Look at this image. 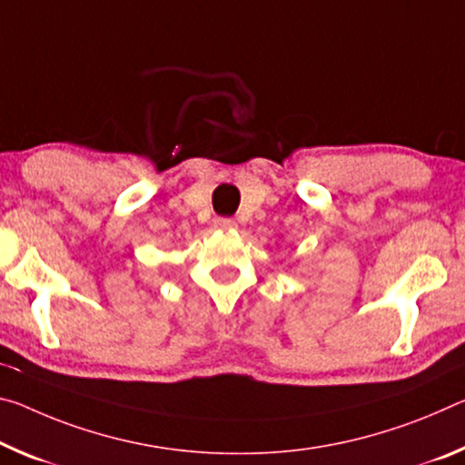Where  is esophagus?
I'll return each instance as SVG.
<instances>
[{"label": "esophagus", "instance_id": "esophagus-1", "mask_svg": "<svg viewBox=\"0 0 465 465\" xmlns=\"http://www.w3.org/2000/svg\"><path fill=\"white\" fill-rule=\"evenodd\" d=\"M215 230H221V232L235 230V221L227 219V217H219V219H215Z\"/></svg>", "mask_w": 465, "mask_h": 465}]
</instances>
